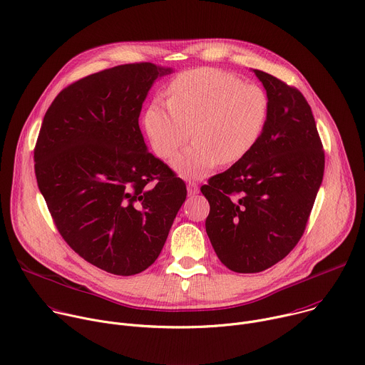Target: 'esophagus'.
Segmentation results:
<instances>
[{"label": "esophagus", "instance_id": "1", "mask_svg": "<svg viewBox=\"0 0 365 365\" xmlns=\"http://www.w3.org/2000/svg\"><path fill=\"white\" fill-rule=\"evenodd\" d=\"M199 192V186L195 182H189L187 183V193L189 195H196Z\"/></svg>", "mask_w": 365, "mask_h": 365}]
</instances>
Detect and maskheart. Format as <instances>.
Segmentation results:
<instances>
[{
	"label": "heart",
	"mask_w": 365,
	"mask_h": 365,
	"mask_svg": "<svg viewBox=\"0 0 365 365\" xmlns=\"http://www.w3.org/2000/svg\"><path fill=\"white\" fill-rule=\"evenodd\" d=\"M168 96L169 102L154 99L147 107L144 127L165 160L173 159L193 135L190 147L173 162L186 180L205 178L218 163L230 166L247 158L269 118V98L262 88L212 68L179 73Z\"/></svg>",
	"instance_id": "b5f03b06"
}]
</instances>
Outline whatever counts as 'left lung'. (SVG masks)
Segmentation results:
<instances>
[{
    "mask_svg": "<svg viewBox=\"0 0 365 365\" xmlns=\"http://www.w3.org/2000/svg\"><path fill=\"white\" fill-rule=\"evenodd\" d=\"M269 98V118L242 160L200 192L211 211L205 227L221 263L235 273L263 272L302 238L324 178L325 153L302 92L252 69Z\"/></svg>",
    "mask_w": 365,
    "mask_h": 365,
    "instance_id": "1",
    "label": "left lung"
}]
</instances>
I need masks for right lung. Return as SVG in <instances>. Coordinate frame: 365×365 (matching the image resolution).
<instances>
[{
  "label": "right lung",
  "instance_id": "1",
  "mask_svg": "<svg viewBox=\"0 0 365 365\" xmlns=\"http://www.w3.org/2000/svg\"><path fill=\"white\" fill-rule=\"evenodd\" d=\"M148 62L82 78L51 102L34 147L38 189L53 222L88 263L133 276L159 257L186 185L147 151L138 117L153 82Z\"/></svg>",
  "mask_w": 365,
  "mask_h": 365
}]
</instances>
